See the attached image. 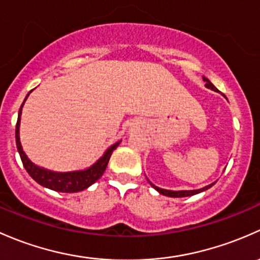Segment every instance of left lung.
I'll list each match as a JSON object with an SVG mask.
<instances>
[{
	"mask_svg": "<svg viewBox=\"0 0 260 260\" xmlns=\"http://www.w3.org/2000/svg\"><path fill=\"white\" fill-rule=\"evenodd\" d=\"M203 80H204L205 86H207L208 89H211V90H214V91H218V89H216V87L214 86L213 84H211V82L207 79V77H203ZM150 184H151V183H150ZM214 184H215V183H213V184H210V185H207V186H204V188L198 189V190H180V191H173V190H167V189L157 188V186H155L154 184H151V186L154 189H156L157 191L160 192V194L167 195V197H170V198H184V197H191V195L199 194V192H202V191H204V190H208L209 188H211V186H213Z\"/></svg>",
	"mask_w": 260,
	"mask_h": 260,
	"instance_id": "1",
	"label": "left lung"
}]
</instances>
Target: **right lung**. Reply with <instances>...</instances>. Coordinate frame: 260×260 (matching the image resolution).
<instances>
[{
    "label": "right lung",
    "mask_w": 260,
    "mask_h": 260,
    "mask_svg": "<svg viewBox=\"0 0 260 260\" xmlns=\"http://www.w3.org/2000/svg\"><path fill=\"white\" fill-rule=\"evenodd\" d=\"M31 92V91H30ZM30 92L27 93V96L30 95ZM23 100L22 105H21L20 111H18V119L17 124H16V145H17L18 154H20L21 160H22V164L25 167L26 171L30 174V176L34 179L35 181L40 184V185L45 186V188H49L51 190H55V191L60 192H77L81 191L89 188L90 185H92L96 180L103 176L104 171H105L106 167H108V162L110 160V156L115 149L119 146V143L114 144L105 151V154L92 165L89 169L86 170H80V171H69V173H56V171H51L44 168H40L37 165H35L34 162L30 161L26 154L23 152L22 146L20 143V121H21V111H22V106L25 104L26 99Z\"/></svg>",
    "instance_id": "obj_1"
}]
</instances>
